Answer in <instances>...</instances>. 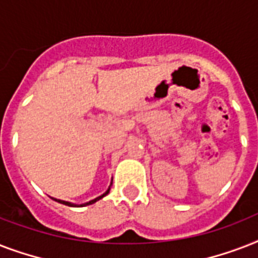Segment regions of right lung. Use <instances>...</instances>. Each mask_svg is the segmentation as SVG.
Segmentation results:
<instances>
[{"label":"right lung","instance_id":"right-lung-1","mask_svg":"<svg viewBox=\"0 0 258 258\" xmlns=\"http://www.w3.org/2000/svg\"><path fill=\"white\" fill-rule=\"evenodd\" d=\"M109 192V187H108V190H107V191L104 192V194H103V196H100V197H97V198H95V200H92V201H89V202H87V204H84V205H80V206H87V205H92V204H95V202H96V201H99V200H101V198H103V197H105L107 196V194H108ZM54 201H57V202H60V204H64V205H68V206H75V204H71V202H67V201H61V200H56V198H53Z\"/></svg>","mask_w":258,"mask_h":258}]
</instances>
